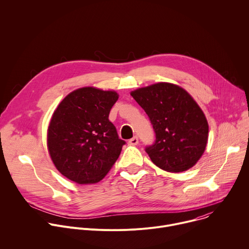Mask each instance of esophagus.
Segmentation results:
<instances>
[{
	"mask_svg": "<svg viewBox=\"0 0 249 249\" xmlns=\"http://www.w3.org/2000/svg\"><path fill=\"white\" fill-rule=\"evenodd\" d=\"M128 142H129V144H131V145H136V144L139 143V139H138L137 136H135V137H133L132 139H130Z\"/></svg>",
	"mask_w": 249,
	"mask_h": 249,
	"instance_id": "esophagus-1",
	"label": "esophagus"
}]
</instances>
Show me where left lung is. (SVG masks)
<instances>
[{"mask_svg": "<svg viewBox=\"0 0 249 249\" xmlns=\"http://www.w3.org/2000/svg\"><path fill=\"white\" fill-rule=\"evenodd\" d=\"M147 114L155 142L145 147L162 170L179 173L192 168L203 154L208 139L206 117L183 88L157 83L131 93Z\"/></svg>", "mask_w": 249, "mask_h": 249, "instance_id": "obj_1", "label": "left lung"}]
</instances>
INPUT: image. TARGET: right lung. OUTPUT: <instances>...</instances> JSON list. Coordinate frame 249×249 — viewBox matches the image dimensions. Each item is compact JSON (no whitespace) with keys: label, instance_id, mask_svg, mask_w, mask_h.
Returning <instances> with one entry per match:
<instances>
[{"label":"right lung","instance_id":"1","mask_svg":"<svg viewBox=\"0 0 249 249\" xmlns=\"http://www.w3.org/2000/svg\"><path fill=\"white\" fill-rule=\"evenodd\" d=\"M117 100L114 91L85 87L67 95L54 110L48 128V149L67 179L95 184L113 166L126 143L108 119Z\"/></svg>","mask_w":249,"mask_h":249}]
</instances>
